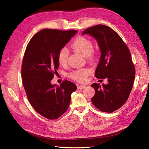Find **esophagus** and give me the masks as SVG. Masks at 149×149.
<instances>
[{
  "instance_id": "esophagus-1",
  "label": "esophagus",
  "mask_w": 149,
  "mask_h": 149,
  "mask_svg": "<svg viewBox=\"0 0 149 149\" xmlns=\"http://www.w3.org/2000/svg\"><path fill=\"white\" fill-rule=\"evenodd\" d=\"M85 87H86L85 86H82V85L77 86V89H84Z\"/></svg>"
}]
</instances>
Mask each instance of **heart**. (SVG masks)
I'll use <instances>...</instances> for the list:
<instances>
[{"label": "heart", "instance_id": "obj_1", "mask_svg": "<svg viewBox=\"0 0 149 149\" xmlns=\"http://www.w3.org/2000/svg\"><path fill=\"white\" fill-rule=\"evenodd\" d=\"M72 48L74 50L81 53L85 57H91L93 54L94 46L92 42L84 37L80 36L76 38L72 45ZM68 52L65 47L60 49L57 56V60L60 65H65L67 62ZM90 72L87 68L72 71L70 77L78 82H84Z\"/></svg>", "mask_w": 149, "mask_h": 149}]
</instances>
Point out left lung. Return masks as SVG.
Masks as SVG:
<instances>
[{
    "instance_id": "8db88e82",
    "label": "left lung",
    "mask_w": 149,
    "mask_h": 149,
    "mask_svg": "<svg viewBox=\"0 0 149 149\" xmlns=\"http://www.w3.org/2000/svg\"><path fill=\"white\" fill-rule=\"evenodd\" d=\"M97 41L101 55L95 76L108 80V84L94 83L93 104L102 112L112 113L127 101L134 82L135 70L130 52L123 40L111 28L99 24L84 31Z\"/></svg>"
}]
</instances>
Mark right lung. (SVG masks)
Returning a JSON list of instances; mask_svg holds the SVG:
<instances>
[{"label":"right lung","mask_w":149,"mask_h":149,"mask_svg":"<svg viewBox=\"0 0 149 149\" xmlns=\"http://www.w3.org/2000/svg\"><path fill=\"white\" fill-rule=\"evenodd\" d=\"M77 31L44 29L28 43L22 63L21 77L30 104L37 113L49 120H55L69 106L71 94L77 89L67 80L60 86L51 81L57 73V56Z\"/></svg>","instance_id":"obj_1"}]
</instances>
